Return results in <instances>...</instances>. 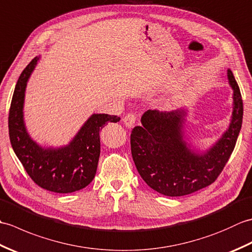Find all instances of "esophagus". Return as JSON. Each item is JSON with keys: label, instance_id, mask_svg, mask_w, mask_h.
Here are the masks:
<instances>
[{"label": "esophagus", "instance_id": "34e87169", "mask_svg": "<svg viewBox=\"0 0 252 252\" xmlns=\"http://www.w3.org/2000/svg\"><path fill=\"white\" fill-rule=\"evenodd\" d=\"M137 120V117L134 114H127L125 118H123V122L127 127H132L135 125V122Z\"/></svg>", "mask_w": 252, "mask_h": 252}]
</instances>
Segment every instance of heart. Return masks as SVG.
<instances>
[{
  "instance_id": "1",
  "label": "heart",
  "mask_w": 252,
  "mask_h": 252,
  "mask_svg": "<svg viewBox=\"0 0 252 252\" xmlns=\"http://www.w3.org/2000/svg\"><path fill=\"white\" fill-rule=\"evenodd\" d=\"M169 104H171V101H170V103H169Z\"/></svg>"
}]
</instances>
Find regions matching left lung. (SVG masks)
Segmentation results:
<instances>
[{
    "mask_svg": "<svg viewBox=\"0 0 252 252\" xmlns=\"http://www.w3.org/2000/svg\"><path fill=\"white\" fill-rule=\"evenodd\" d=\"M233 93V114L228 129L203 154L187 147L183 125L186 111L147 110L142 126L131 132V153L138 173L160 194L184 196L209 186L225 167L236 145L243 123L242 94L233 72L227 70Z\"/></svg>",
    "mask_w": 252,
    "mask_h": 252,
    "instance_id": "obj_1",
    "label": "left lung"
}]
</instances>
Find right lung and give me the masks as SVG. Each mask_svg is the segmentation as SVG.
<instances>
[{
    "label": "right lung",
    "mask_w": 252,
    "mask_h": 252,
    "mask_svg": "<svg viewBox=\"0 0 252 252\" xmlns=\"http://www.w3.org/2000/svg\"><path fill=\"white\" fill-rule=\"evenodd\" d=\"M37 62L39 57H34L16 83L8 114L10 144L36 185L60 194L77 191L88 186L96 174L100 154V130L108 122L120 121V118L94 114L69 145L60 148H42L37 145L26 130L23 111L27 82Z\"/></svg>",
    "instance_id": "add662e5"
}]
</instances>
